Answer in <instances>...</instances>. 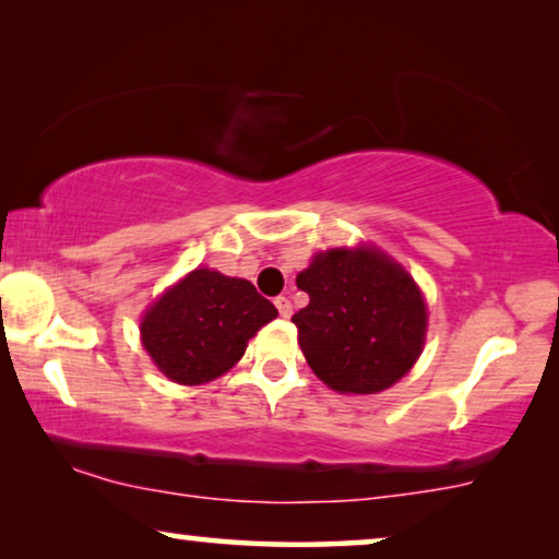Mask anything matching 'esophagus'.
<instances>
[{"label":"esophagus","instance_id":"esophagus-1","mask_svg":"<svg viewBox=\"0 0 559 559\" xmlns=\"http://www.w3.org/2000/svg\"><path fill=\"white\" fill-rule=\"evenodd\" d=\"M274 305H277L280 318L293 316V302H289V297H277V300H274Z\"/></svg>","mask_w":559,"mask_h":559}]
</instances>
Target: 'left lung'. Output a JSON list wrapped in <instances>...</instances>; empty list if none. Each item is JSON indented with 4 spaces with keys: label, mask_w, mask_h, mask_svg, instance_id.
Instances as JSON below:
<instances>
[{
    "label": "left lung",
    "mask_w": 559,
    "mask_h": 559,
    "mask_svg": "<svg viewBox=\"0 0 559 559\" xmlns=\"http://www.w3.org/2000/svg\"><path fill=\"white\" fill-rule=\"evenodd\" d=\"M310 295L295 312L312 373L341 394H377L423 354L427 305L415 280L373 247L328 249L297 274Z\"/></svg>",
    "instance_id": "left-lung-1"
}]
</instances>
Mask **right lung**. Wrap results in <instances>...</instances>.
Returning a JSON list of instances; mask_svg holds the SVG:
<instances>
[{
    "instance_id": "obj_1",
    "label": "right lung",
    "mask_w": 559,
    "mask_h": 559,
    "mask_svg": "<svg viewBox=\"0 0 559 559\" xmlns=\"http://www.w3.org/2000/svg\"><path fill=\"white\" fill-rule=\"evenodd\" d=\"M277 308L239 277L193 270L144 312L142 346L167 379L195 386L226 373Z\"/></svg>"
}]
</instances>
